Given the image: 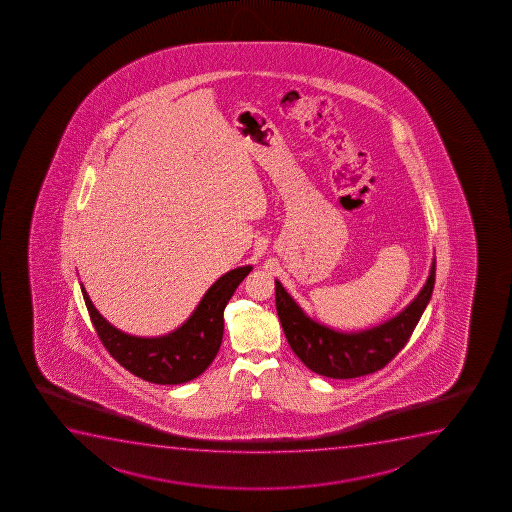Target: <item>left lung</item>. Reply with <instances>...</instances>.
Listing matches in <instances>:
<instances>
[{
  "instance_id": "left-lung-1",
  "label": "left lung",
  "mask_w": 512,
  "mask_h": 512,
  "mask_svg": "<svg viewBox=\"0 0 512 512\" xmlns=\"http://www.w3.org/2000/svg\"><path fill=\"white\" fill-rule=\"evenodd\" d=\"M433 284L435 259L425 286L394 319L367 331L339 332L310 319L276 281L277 315L289 346L312 372L331 379H355L384 368L406 346L432 298Z\"/></svg>"
}]
</instances>
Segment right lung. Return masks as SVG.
<instances>
[{
	"mask_svg": "<svg viewBox=\"0 0 512 512\" xmlns=\"http://www.w3.org/2000/svg\"><path fill=\"white\" fill-rule=\"evenodd\" d=\"M250 271L252 265H243L219 277L207 289L190 319L176 331L159 337L130 336L118 331L97 312L82 284L80 289L92 325L109 355L140 379L176 385L199 377L216 358L223 341L224 308Z\"/></svg>",
	"mask_w": 512,
	"mask_h": 512,
	"instance_id": "add662e5",
	"label": "right lung"
}]
</instances>
